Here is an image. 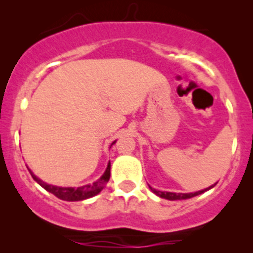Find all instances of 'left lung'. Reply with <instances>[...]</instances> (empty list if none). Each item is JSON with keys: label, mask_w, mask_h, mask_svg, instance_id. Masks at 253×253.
<instances>
[{"label": "left lung", "mask_w": 253, "mask_h": 253, "mask_svg": "<svg viewBox=\"0 0 253 253\" xmlns=\"http://www.w3.org/2000/svg\"><path fill=\"white\" fill-rule=\"evenodd\" d=\"M216 184V183H215ZM214 184V185H215ZM214 185H211V187L207 188V189H203V190H200V191H196V193H189V194H176V193H164V191H159V190H156V189H152L151 188V190L153 191V193L156 194V195L163 197V199H167V200H171V201H175V200H185V199H190V197H194L196 195H200V194L205 193V191H207L208 189H211V188H213Z\"/></svg>", "instance_id": "1"}]
</instances>
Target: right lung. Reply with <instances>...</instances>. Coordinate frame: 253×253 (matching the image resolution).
<instances>
[{"mask_svg": "<svg viewBox=\"0 0 253 253\" xmlns=\"http://www.w3.org/2000/svg\"><path fill=\"white\" fill-rule=\"evenodd\" d=\"M113 144H115V141ZM28 171H30L32 177H33V179L38 183V184L42 185L43 189L47 190L48 193L53 194V195L58 197V199L64 200V201H81V200H85V199H89V197L97 195V194L103 189L104 185H106L107 182L109 181L110 163H108V167H107L104 173L97 179L96 182L92 183V184L83 185V187H78V188H62V187H56V185L47 184V183L42 182V179L38 178V177L34 175L30 169H28Z\"/></svg>", "mask_w": 253, "mask_h": 253, "instance_id": "right-lung-1", "label": "right lung"}]
</instances>
